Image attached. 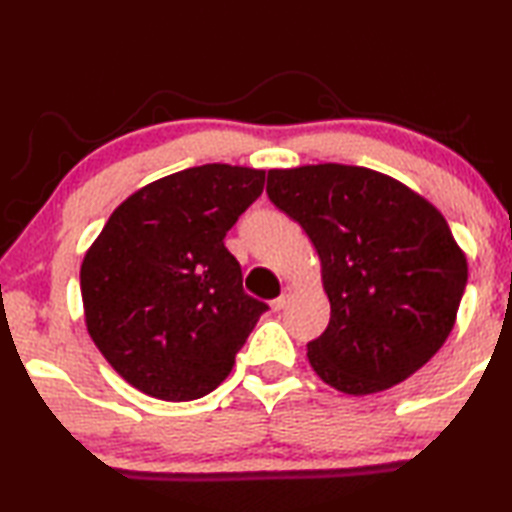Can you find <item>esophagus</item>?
<instances>
[{"instance_id":"esophagus-1","label":"esophagus","mask_w":512,"mask_h":512,"mask_svg":"<svg viewBox=\"0 0 512 512\" xmlns=\"http://www.w3.org/2000/svg\"><path fill=\"white\" fill-rule=\"evenodd\" d=\"M289 296H291V289H284V291H282V296H280V298H275V300L271 302V309H273V311H280V309L287 307Z\"/></svg>"}]
</instances>
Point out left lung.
I'll return each mask as SVG.
<instances>
[{"mask_svg":"<svg viewBox=\"0 0 512 512\" xmlns=\"http://www.w3.org/2000/svg\"><path fill=\"white\" fill-rule=\"evenodd\" d=\"M266 194L320 257L332 316L307 357L325 384L386 391L443 348L467 259L436 207L391 176L334 162L271 169Z\"/></svg>","mask_w":512,"mask_h":512,"instance_id":"8db88e82","label":"left lung"}]
</instances>
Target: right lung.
Here are the masks:
<instances>
[{"instance_id":"1","label":"right lung","mask_w":512,"mask_h":512,"mask_svg":"<svg viewBox=\"0 0 512 512\" xmlns=\"http://www.w3.org/2000/svg\"><path fill=\"white\" fill-rule=\"evenodd\" d=\"M262 192L259 169L171 173L128 196L85 253V325L137 391L189 402L230 375L268 305L244 291L223 239Z\"/></svg>"}]
</instances>
